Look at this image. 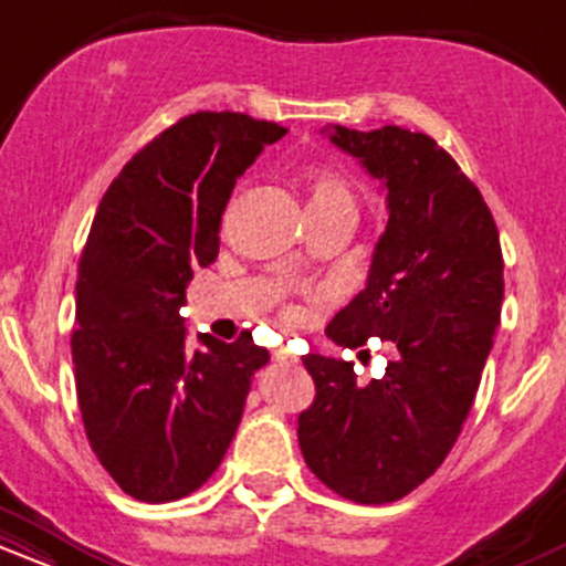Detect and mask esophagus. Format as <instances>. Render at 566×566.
Wrapping results in <instances>:
<instances>
[{"instance_id": "34e87169", "label": "esophagus", "mask_w": 566, "mask_h": 566, "mask_svg": "<svg viewBox=\"0 0 566 566\" xmlns=\"http://www.w3.org/2000/svg\"><path fill=\"white\" fill-rule=\"evenodd\" d=\"M274 361H279V365H297V359L290 354L287 348H276L274 350Z\"/></svg>"}]
</instances>
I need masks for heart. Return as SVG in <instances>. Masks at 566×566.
<instances>
[{
  "mask_svg": "<svg viewBox=\"0 0 566 566\" xmlns=\"http://www.w3.org/2000/svg\"><path fill=\"white\" fill-rule=\"evenodd\" d=\"M305 188H308L311 212H356V197L346 172L335 165L305 167Z\"/></svg>",
  "mask_w": 566,
  "mask_h": 566,
  "instance_id": "b5f03b06",
  "label": "heart"
}]
</instances>
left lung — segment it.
Listing matches in <instances>:
<instances>
[{
	"mask_svg": "<svg viewBox=\"0 0 566 566\" xmlns=\"http://www.w3.org/2000/svg\"><path fill=\"white\" fill-rule=\"evenodd\" d=\"M333 143L386 184L388 223L367 287L327 335L343 348L391 340L396 356L365 382L350 361L305 354L316 396L297 441L322 484L382 505L423 484L460 437L500 324L503 252L479 188L426 133L335 127Z\"/></svg>",
	"mask_w": 566,
	"mask_h": 566,
	"instance_id": "obj_1",
	"label": "left lung"
}]
</instances>
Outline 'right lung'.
I'll use <instances>...</instances> for the list:
<instances>
[{
	"mask_svg": "<svg viewBox=\"0 0 566 566\" xmlns=\"http://www.w3.org/2000/svg\"><path fill=\"white\" fill-rule=\"evenodd\" d=\"M284 133L237 112L188 114L97 205L76 271V399L95 458L143 503L191 495L216 473L269 361L252 335L201 333L205 348L188 354L180 308L193 269L218 258L237 178Z\"/></svg>",
	"mask_w": 566,
	"mask_h": 566,
	"instance_id": "add662e5",
	"label": "right lung"
}]
</instances>
